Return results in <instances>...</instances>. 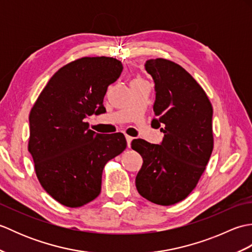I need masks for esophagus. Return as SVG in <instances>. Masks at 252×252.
Returning a JSON list of instances; mask_svg holds the SVG:
<instances>
[{
  "label": "esophagus",
  "mask_w": 252,
  "mask_h": 252,
  "mask_svg": "<svg viewBox=\"0 0 252 252\" xmlns=\"http://www.w3.org/2000/svg\"><path fill=\"white\" fill-rule=\"evenodd\" d=\"M126 143H127V147H131V142L133 141V137L129 136V135H126Z\"/></svg>",
  "instance_id": "1"
}]
</instances>
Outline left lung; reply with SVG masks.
<instances>
[{
    "instance_id": "left-lung-1",
    "label": "left lung",
    "mask_w": 252,
    "mask_h": 252,
    "mask_svg": "<svg viewBox=\"0 0 252 252\" xmlns=\"http://www.w3.org/2000/svg\"><path fill=\"white\" fill-rule=\"evenodd\" d=\"M145 68L156 90L152 125L161 126L164 136L160 145L132 141L143 158L135 185L147 200L171 206L185 199L205 172L213 149V109L200 84L179 63L156 58Z\"/></svg>"
}]
</instances>
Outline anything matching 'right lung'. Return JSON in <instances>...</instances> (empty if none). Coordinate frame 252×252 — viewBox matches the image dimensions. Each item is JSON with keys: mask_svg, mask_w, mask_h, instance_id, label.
<instances>
[{"mask_svg": "<svg viewBox=\"0 0 252 252\" xmlns=\"http://www.w3.org/2000/svg\"><path fill=\"white\" fill-rule=\"evenodd\" d=\"M122 63L112 57H82L62 67L31 108L28 151L45 191L69 208L82 207L100 194L105 164L126 147L122 133L98 134L88 116L106 111L107 88Z\"/></svg>", "mask_w": 252, "mask_h": 252, "instance_id": "add662e5", "label": "right lung"}]
</instances>
